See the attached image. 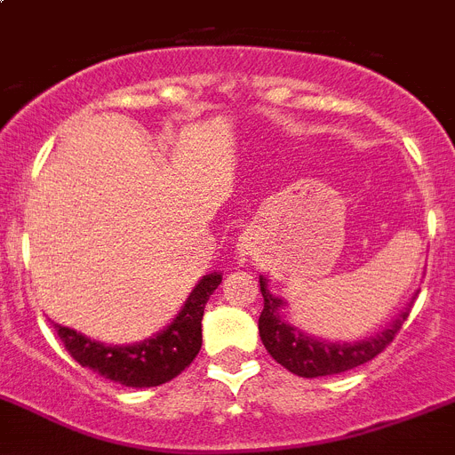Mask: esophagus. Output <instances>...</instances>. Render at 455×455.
Returning <instances> with one entry per match:
<instances>
[{"label":"esophagus","mask_w":455,"mask_h":455,"mask_svg":"<svg viewBox=\"0 0 455 455\" xmlns=\"http://www.w3.org/2000/svg\"><path fill=\"white\" fill-rule=\"evenodd\" d=\"M235 254L240 260H250L259 254V233L254 228H247V231L240 233L238 243H235Z\"/></svg>","instance_id":"1"}]
</instances>
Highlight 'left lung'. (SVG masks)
Listing matches in <instances>:
<instances>
[{
    "mask_svg": "<svg viewBox=\"0 0 455 455\" xmlns=\"http://www.w3.org/2000/svg\"><path fill=\"white\" fill-rule=\"evenodd\" d=\"M266 275L259 276L260 293H263V311L259 315V334L267 353L275 362L299 378H318V375H337L362 366L380 355L401 330L403 321L408 318L410 304L394 318L382 331L359 341H325L321 337H311L299 327L286 321L288 302L270 293ZM414 299V298H412Z\"/></svg>",
    "mask_w": 455,
    "mask_h": 455,
    "instance_id": "obj_1",
    "label": "left lung"
}]
</instances>
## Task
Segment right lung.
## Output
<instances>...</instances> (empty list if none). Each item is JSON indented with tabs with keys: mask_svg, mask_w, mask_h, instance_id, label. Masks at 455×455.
Instances as JSON below:
<instances>
[{
	"mask_svg": "<svg viewBox=\"0 0 455 455\" xmlns=\"http://www.w3.org/2000/svg\"><path fill=\"white\" fill-rule=\"evenodd\" d=\"M222 283V272L204 275L192 288L180 311L167 327H162L144 341L114 346L86 337L66 325L57 327L59 339L75 362L93 373L125 387H157L188 369L201 350V318L205 302Z\"/></svg>",
	"mask_w": 455,
	"mask_h": 455,
	"instance_id": "right-lung-1",
	"label": "right lung"
}]
</instances>
